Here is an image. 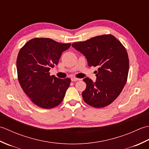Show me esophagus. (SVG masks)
<instances>
[{
	"instance_id": "esophagus-1",
	"label": "esophagus",
	"mask_w": 149,
	"mask_h": 149,
	"mask_svg": "<svg viewBox=\"0 0 149 149\" xmlns=\"http://www.w3.org/2000/svg\"><path fill=\"white\" fill-rule=\"evenodd\" d=\"M71 80H72V81H77L81 80V79L76 78V77H72L71 78Z\"/></svg>"
}]
</instances>
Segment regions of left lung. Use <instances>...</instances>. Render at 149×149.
<instances>
[{
    "instance_id": "left-lung-1",
    "label": "left lung",
    "mask_w": 149,
    "mask_h": 149,
    "mask_svg": "<svg viewBox=\"0 0 149 149\" xmlns=\"http://www.w3.org/2000/svg\"><path fill=\"white\" fill-rule=\"evenodd\" d=\"M72 45L85 56L88 65L99 67L95 83L88 77L83 79L86 84L82 93L84 102L94 107L109 105L127 82L129 63L125 48L111 34L95 36Z\"/></svg>"
}]
</instances>
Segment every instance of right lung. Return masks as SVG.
<instances>
[{
	"mask_svg": "<svg viewBox=\"0 0 149 149\" xmlns=\"http://www.w3.org/2000/svg\"><path fill=\"white\" fill-rule=\"evenodd\" d=\"M71 43L36 38L25 44L17 59L18 79L24 91L36 105L53 108L61 103L70 84V78L58 79L49 70L58 65L63 51Z\"/></svg>",
	"mask_w": 149,
	"mask_h": 149,
	"instance_id": "right-lung-1",
	"label": "right lung"
}]
</instances>
